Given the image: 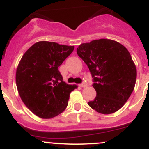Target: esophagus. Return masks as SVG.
I'll return each instance as SVG.
<instances>
[{"label":"esophagus","instance_id":"obj_1","mask_svg":"<svg viewBox=\"0 0 149 149\" xmlns=\"http://www.w3.org/2000/svg\"><path fill=\"white\" fill-rule=\"evenodd\" d=\"M80 87H82V88H86V87H87V83H83L82 84L80 85Z\"/></svg>","mask_w":149,"mask_h":149}]
</instances>
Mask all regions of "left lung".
Wrapping results in <instances>:
<instances>
[{
	"label": "left lung",
	"mask_w": 149,
	"mask_h": 149,
	"mask_svg": "<svg viewBox=\"0 0 149 149\" xmlns=\"http://www.w3.org/2000/svg\"><path fill=\"white\" fill-rule=\"evenodd\" d=\"M77 53L87 64L97 97L88 102L102 114H111L124 106L134 90L137 69L121 44L101 39L81 44Z\"/></svg>",
	"instance_id": "obj_1"
}]
</instances>
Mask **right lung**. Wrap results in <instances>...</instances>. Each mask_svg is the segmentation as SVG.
<instances>
[{
    "mask_svg": "<svg viewBox=\"0 0 149 149\" xmlns=\"http://www.w3.org/2000/svg\"><path fill=\"white\" fill-rule=\"evenodd\" d=\"M74 46L42 41L22 56L16 72L19 97L27 107L42 118L61 113L76 85L63 81L58 67L73 52Z\"/></svg>",
    "mask_w": 149,
    "mask_h": 149,
    "instance_id": "right-lung-1",
    "label": "right lung"
}]
</instances>
